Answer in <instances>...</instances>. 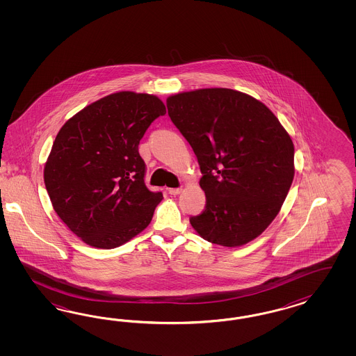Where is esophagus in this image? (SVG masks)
I'll list each match as a JSON object with an SVG mask.
<instances>
[{
	"label": "esophagus",
	"instance_id": "esophagus-1",
	"mask_svg": "<svg viewBox=\"0 0 356 356\" xmlns=\"http://www.w3.org/2000/svg\"><path fill=\"white\" fill-rule=\"evenodd\" d=\"M181 192H183V189H181V188H171V189H168V193L173 194V195L180 194Z\"/></svg>",
	"mask_w": 356,
	"mask_h": 356
}]
</instances>
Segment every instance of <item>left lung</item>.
<instances>
[{"label": "left lung", "mask_w": 356, "mask_h": 356, "mask_svg": "<svg viewBox=\"0 0 356 356\" xmlns=\"http://www.w3.org/2000/svg\"><path fill=\"white\" fill-rule=\"evenodd\" d=\"M168 115L192 146L202 172L205 210L191 225L228 248L259 236L290 191L293 143L257 99L231 88H200L167 97Z\"/></svg>", "instance_id": "obj_1"}]
</instances>
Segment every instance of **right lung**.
<instances>
[{"mask_svg": "<svg viewBox=\"0 0 356 356\" xmlns=\"http://www.w3.org/2000/svg\"><path fill=\"white\" fill-rule=\"evenodd\" d=\"M163 115L159 97L120 91L79 111L56 136L44 183L57 216L87 245L116 248L150 225L163 194L145 185L138 145Z\"/></svg>", "mask_w": 356, "mask_h": 356, "instance_id": "1", "label": "right lung"}]
</instances>
